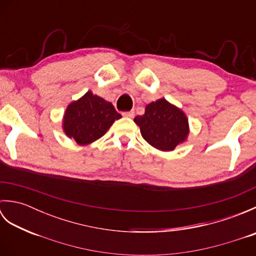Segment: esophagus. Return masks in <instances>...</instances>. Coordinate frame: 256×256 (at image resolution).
<instances>
[{"mask_svg": "<svg viewBox=\"0 0 256 256\" xmlns=\"http://www.w3.org/2000/svg\"><path fill=\"white\" fill-rule=\"evenodd\" d=\"M123 116H126V118H133L134 116V111H128V112H123Z\"/></svg>", "mask_w": 256, "mask_h": 256, "instance_id": "34e87169", "label": "esophagus"}]
</instances>
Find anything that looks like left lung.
I'll return each mask as SVG.
<instances>
[{
	"label": "left lung",
	"mask_w": 256,
	"mask_h": 256,
	"mask_svg": "<svg viewBox=\"0 0 256 256\" xmlns=\"http://www.w3.org/2000/svg\"><path fill=\"white\" fill-rule=\"evenodd\" d=\"M134 122L146 142L162 152L174 150L189 134L186 114L164 98L146 106L145 113L135 118Z\"/></svg>",
	"instance_id": "left-lung-1"
}]
</instances>
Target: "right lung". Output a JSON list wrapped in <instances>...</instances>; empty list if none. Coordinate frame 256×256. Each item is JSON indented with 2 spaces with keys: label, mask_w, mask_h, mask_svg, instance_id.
<instances>
[{
  "label": "right lung",
  "mask_w": 256,
  "mask_h": 256,
  "mask_svg": "<svg viewBox=\"0 0 256 256\" xmlns=\"http://www.w3.org/2000/svg\"><path fill=\"white\" fill-rule=\"evenodd\" d=\"M121 118L111 102L88 91L67 106L62 130L79 145H88L102 138L114 121Z\"/></svg>",
  "instance_id": "obj_1"
}]
</instances>
